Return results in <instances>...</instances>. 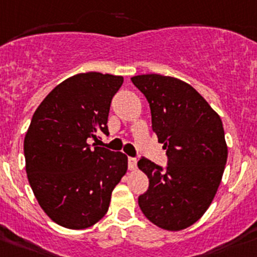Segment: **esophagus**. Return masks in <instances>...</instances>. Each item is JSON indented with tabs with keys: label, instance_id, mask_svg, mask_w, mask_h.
Instances as JSON below:
<instances>
[{
	"label": "esophagus",
	"instance_id": "obj_1",
	"mask_svg": "<svg viewBox=\"0 0 257 257\" xmlns=\"http://www.w3.org/2000/svg\"><path fill=\"white\" fill-rule=\"evenodd\" d=\"M128 169L130 170L138 169V159L128 156Z\"/></svg>",
	"mask_w": 257,
	"mask_h": 257
}]
</instances>
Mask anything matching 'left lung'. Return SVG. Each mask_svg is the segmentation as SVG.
I'll use <instances>...</instances> for the list:
<instances>
[{
  "label": "left lung",
  "instance_id": "obj_1",
  "mask_svg": "<svg viewBox=\"0 0 257 257\" xmlns=\"http://www.w3.org/2000/svg\"><path fill=\"white\" fill-rule=\"evenodd\" d=\"M131 80L150 104L153 131L168 156L165 170L139 160L149 178L139 206L158 227L180 231L203 216L218 189L227 161L223 124L208 102L178 78L143 74Z\"/></svg>",
  "mask_w": 257,
  "mask_h": 257
}]
</instances>
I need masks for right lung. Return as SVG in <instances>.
I'll return each mask as SVG.
<instances>
[{
  "label": "right lung",
  "instance_id": "right-lung-1",
  "mask_svg": "<svg viewBox=\"0 0 257 257\" xmlns=\"http://www.w3.org/2000/svg\"><path fill=\"white\" fill-rule=\"evenodd\" d=\"M121 75L80 73L58 84L34 113L24 140L26 173L39 204L70 229L103 218L112 190L127 172V156L99 148L108 135L109 107Z\"/></svg>",
  "mask_w": 257,
  "mask_h": 257
}]
</instances>
